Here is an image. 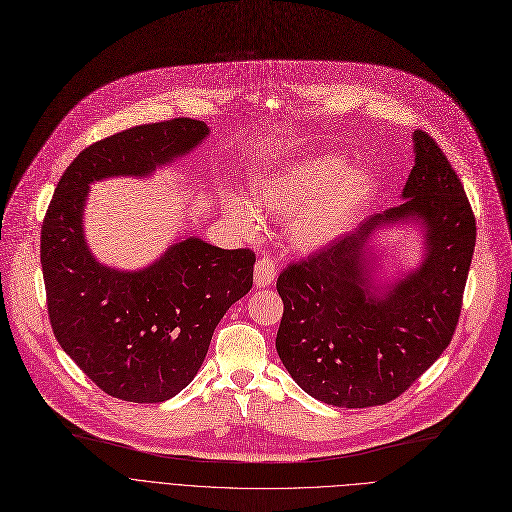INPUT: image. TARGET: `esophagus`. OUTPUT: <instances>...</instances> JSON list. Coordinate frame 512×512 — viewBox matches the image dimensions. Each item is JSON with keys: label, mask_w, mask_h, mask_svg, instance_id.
I'll list each match as a JSON object with an SVG mask.
<instances>
[{"label": "esophagus", "mask_w": 512, "mask_h": 512, "mask_svg": "<svg viewBox=\"0 0 512 512\" xmlns=\"http://www.w3.org/2000/svg\"><path fill=\"white\" fill-rule=\"evenodd\" d=\"M274 279H277V264H274V260L268 258V256L258 258V262L254 266L256 287H268Z\"/></svg>", "instance_id": "obj_1"}]
</instances>
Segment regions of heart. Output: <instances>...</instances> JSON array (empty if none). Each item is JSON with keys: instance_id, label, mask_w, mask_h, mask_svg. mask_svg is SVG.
<instances>
[{"instance_id": "obj_1", "label": "heart", "mask_w": 512, "mask_h": 512, "mask_svg": "<svg viewBox=\"0 0 512 512\" xmlns=\"http://www.w3.org/2000/svg\"><path fill=\"white\" fill-rule=\"evenodd\" d=\"M375 178L365 168H348L338 155L311 157L264 174L252 186L254 205L242 196H229L227 211L244 231H254L264 211L289 217V240L299 250L330 244L359 219L371 203Z\"/></svg>"}]
</instances>
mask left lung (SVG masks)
<instances>
[{
  "mask_svg": "<svg viewBox=\"0 0 512 512\" xmlns=\"http://www.w3.org/2000/svg\"><path fill=\"white\" fill-rule=\"evenodd\" d=\"M404 203L365 219L326 248L291 262L277 281L283 318L277 352L311 398L369 408L396 400L449 346L476 248V217L437 141L414 131ZM418 218L425 262L375 296L364 248L385 222Z\"/></svg>",
  "mask_w": 512,
  "mask_h": 512,
  "instance_id": "1",
  "label": "left lung"
}]
</instances>
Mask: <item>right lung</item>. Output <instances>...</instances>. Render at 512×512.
Returning <instances> with one entry per match:
<instances>
[{"label":"right lung","instance_id":"right-lung-1","mask_svg":"<svg viewBox=\"0 0 512 512\" xmlns=\"http://www.w3.org/2000/svg\"><path fill=\"white\" fill-rule=\"evenodd\" d=\"M209 135L194 119L151 123L86 147L63 172L41 231L49 320L57 342L108 396L137 404L174 398L201 369L225 311L254 281L248 248L186 238L151 266H102L84 240L88 186L147 176Z\"/></svg>","mask_w":512,"mask_h":512}]
</instances>
